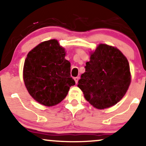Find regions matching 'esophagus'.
<instances>
[{
    "label": "esophagus",
    "instance_id": "34e87169",
    "mask_svg": "<svg viewBox=\"0 0 146 146\" xmlns=\"http://www.w3.org/2000/svg\"><path fill=\"white\" fill-rule=\"evenodd\" d=\"M74 80H75V84H77V82H78V80H79V77H75L74 78Z\"/></svg>",
    "mask_w": 146,
    "mask_h": 146
}]
</instances>
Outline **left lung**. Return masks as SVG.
Instances as JSON below:
<instances>
[{"label":"left lung","instance_id":"obj_1","mask_svg":"<svg viewBox=\"0 0 146 146\" xmlns=\"http://www.w3.org/2000/svg\"><path fill=\"white\" fill-rule=\"evenodd\" d=\"M86 72L77 86L85 98L98 109H104L119 102L131 84L128 60L117 48L100 44L91 53Z\"/></svg>","mask_w":146,"mask_h":146}]
</instances>
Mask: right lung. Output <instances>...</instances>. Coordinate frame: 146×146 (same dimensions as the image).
<instances>
[{
  "label": "right lung",
  "instance_id": "add662e5",
  "mask_svg": "<svg viewBox=\"0 0 146 146\" xmlns=\"http://www.w3.org/2000/svg\"><path fill=\"white\" fill-rule=\"evenodd\" d=\"M65 50L56 40L42 42L27 54L23 66V81L37 102L53 106L67 96L75 82L71 77V63L64 58Z\"/></svg>",
  "mask_w": 146,
  "mask_h": 146
}]
</instances>
